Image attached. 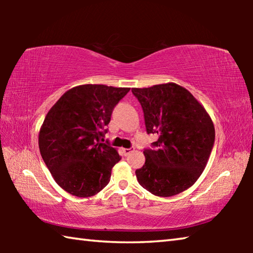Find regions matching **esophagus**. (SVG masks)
Masks as SVG:
<instances>
[{
	"mask_svg": "<svg viewBox=\"0 0 253 253\" xmlns=\"http://www.w3.org/2000/svg\"><path fill=\"white\" fill-rule=\"evenodd\" d=\"M132 152H134V148H124L123 149V153H124V155H125V156L129 155V154L132 153Z\"/></svg>",
	"mask_w": 253,
	"mask_h": 253,
	"instance_id": "esophagus-1",
	"label": "esophagus"
}]
</instances>
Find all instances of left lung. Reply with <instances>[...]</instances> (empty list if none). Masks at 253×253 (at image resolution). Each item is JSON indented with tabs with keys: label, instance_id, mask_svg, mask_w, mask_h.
Listing matches in <instances>:
<instances>
[{
	"label": "left lung",
	"instance_id": "8db88e82",
	"mask_svg": "<svg viewBox=\"0 0 253 253\" xmlns=\"http://www.w3.org/2000/svg\"><path fill=\"white\" fill-rule=\"evenodd\" d=\"M143 108L147 134H157L137 181L156 196L176 195L196 182L211 155L215 130L207 110L176 84L132 88Z\"/></svg>",
	"mask_w": 253,
	"mask_h": 253
}]
</instances>
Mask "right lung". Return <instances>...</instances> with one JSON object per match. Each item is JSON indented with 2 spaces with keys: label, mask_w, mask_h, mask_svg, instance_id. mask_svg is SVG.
Segmentation results:
<instances>
[{
  "label": "right lung",
  "mask_w": 253,
  "mask_h": 253,
  "mask_svg": "<svg viewBox=\"0 0 253 253\" xmlns=\"http://www.w3.org/2000/svg\"><path fill=\"white\" fill-rule=\"evenodd\" d=\"M128 91L105 84L78 85L46 114L39 134L40 153L54 181L68 193L89 198L109 183L111 169L122 157L100 139L108 131L115 106Z\"/></svg>",
  "instance_id": "1"
}]
</instances>
